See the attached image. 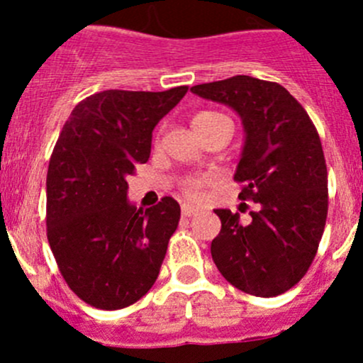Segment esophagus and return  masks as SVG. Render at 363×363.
<instances>
[{
	"label": "esophagus",
	"instance_id": "esophagus-1",
	"mask_svg": "<svg viewBox=\"0 0 363 363\" xmlns=\"http://www.w3.org/2000/svg\"><path fill=\"white\" fill-rule=\"evenodd\" d=\"M181 211H182V216L189 218V216H193V214H195V212H199V208L193 207V205H189V203H184L181 207Z\"/></svg>",
	"mask_w": 363,
	"mask_h": 363
}]
</instances>
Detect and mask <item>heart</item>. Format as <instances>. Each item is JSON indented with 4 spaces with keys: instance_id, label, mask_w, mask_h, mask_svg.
<instances>
[{
    "instance_id": "1",
    "label": "heart",
    "mask_w": 363,
    "mask_h": 363,
    "mask_svg": "<svg viewBox=\"0 0 363 363\" xmlns=\"http://www.w3.org/2000/svg\"><path fill=\"white\" fill-rule=\"evenodd\" d=\"M221 119H228V117H225L223 113H219V112H211V111L199 112L191 121L193 130L195 131L202 130V128L208 126V124L216 123V121H221ZM207 182H208L207 179H203V177H186V179H182L181 189H182V193H184L186 199L200 200V196H202L203 188Z\"/></svg>"
}]
</instances>
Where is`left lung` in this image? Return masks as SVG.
<instances>
[{
    "label": "left lung",
    "mask_w": 363,
    "mask_h": 363,
    "mask_svg": "<svg viewBox=\"0 0 363 363\" xmlns=\"http://www.w3.org/2000/svg\"><path fill=\"white\" fill-rule=\"evenodd\" d=\"M191 91L242 119L246 144L235 181L242 184L239 199L259 207L247 225L237 212L216 208L221 232L211 244L212 259L244 294H284L309 270L327 223V163L316 126L277 82L235 75Z\"/></svg>",
    "instance_id": "left-lung-1"
}]
</instances>
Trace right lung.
I'll list each match as a JSON object with an SVG mask.
<instances>
[{
    "instance_id": "right-lung-1",
    "label": "right lung",
    "mask_w": 363,
    "mask_h": 363,
    "mask_svg": "<svg viewBox=\"0 0 363 363\" xmlns=\"http://www.w3.org/2000/svg\"><path fill=\"white\" fill-rule=\"evenodd\" d=\"M188 86L161 93L108 89L80 101L47 170V239L69 290L116 311L147 294L177 230L172 196L147 211L128 202V175L151 155L152 130Z\"/></svg>"
}]
</instances>
